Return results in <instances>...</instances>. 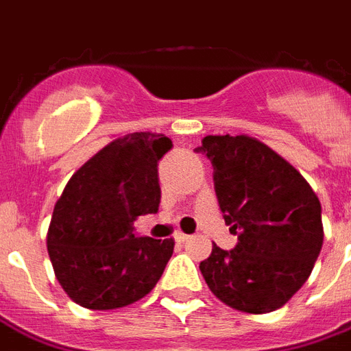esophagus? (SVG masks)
I'll return each mask as SVG.
<instances>
[{"mask_svg":"<svg viewBox=\"0 0 351 351\" xmlns=\"http://www.w3.org/2000/svg\"><path fill=\"white\" fill-rule=\"evenodd\" d=\"M175 239H176V242H187V240L191 239V237H189V234H186V233H182V231H176Z\"/></svg>","mask_w":351,"mask_h":351,"instance_id":"esophagus-1","label":"esophagus"}]
</instances>
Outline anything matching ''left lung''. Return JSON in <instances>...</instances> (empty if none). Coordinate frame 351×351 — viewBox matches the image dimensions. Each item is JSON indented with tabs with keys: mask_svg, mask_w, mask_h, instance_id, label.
I'll return each instance as SVG.
<instances>
[{
	"mask_svg": "<svg viewBox=\"0 0 351 351\" xmlns=\"http://www.w3.org/2000/svg\"><path fill=\"white\" fill-rule=\"evenodd\" d=\"M213 164L215 191L231 251L200 262L217 299L244 313L282 308L311 275L324 230L321 202L306 178L266 143L247 134H209L195 149Z\"/></svg>",
	"mask_w": 351,
	"mask_h": 351,
	"instance_id": "left-lung-1",
	"label": "left lung"
}]
</instances>
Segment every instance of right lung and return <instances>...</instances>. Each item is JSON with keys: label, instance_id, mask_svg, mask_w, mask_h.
<instances>
[{"label": "right lung", "instance_id": "1", "mask_svg": "<svg viewBox=\"0 0 351 351\" xmlns=\"http://www.w3.org/2000/svg\"><path fill=\"white\" fill-rule=\"evenodd\" d=\"M171 147L160 132H129L67 182L47 231V251L76 304L117 310L143 299L160 280L175 240L136 237L134 220L158 211V160Z\"/></svg>", "mask_w": 351, "mask_h": 351}]
</instances>
